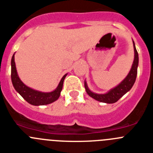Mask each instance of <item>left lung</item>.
<instances>
[{"mask_svg":"<svg viewBox=\"0 0 153 153\" xmlns=\"http://www.w3.org/2000/svg\"><path fill=\"white\" fill-rule=\"evenodd\" d=\"M133 47H134L135 51L134 61H133V63H132V68H131L129 74L123 79L122 83H120L115 88L112 89L109 93H106V94H97V93H93V92H91L89 90L88 87H87V85H86V83L85 82V89H86V93H88V95L90 97L95 99L96 100L100 101V102H106V103H114V102H117L125 93H126L127 92L132 88L136 79L137 67L138 63H139V55H138V52L136 49V47H135L134 42H133Z\"/></svg>","mask_w":153,"mask_h":153,"instance_id":"1","label":"left lung"}]
</instances>
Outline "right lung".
<instances>
[{
  "label": "right lung",
  "mask_w": 153,
  "mask_h": 153,
  "mask_svg": "<svg viewBox=\"0 0 153 153\" xmlns=\"http://www.w3.org/2000/svg\"><path fill=\"white\" fill-rule=\"evenodd\" d=\"M67 74H65L60 80V83L54 91L51 93H42V92L36 91V90L30 89L24 85L22 81L20 79L17 75V70H16L15 62H14V54L13 55L11 59V80L13 86L16 90L21 94V97L27 102L34 106H40V105H47L51 102H54L59 98L60 95L62 88H63V80L66 77Z\"/></svg>",
  "instance_id": "right-lung-1"
}]
</instances>
